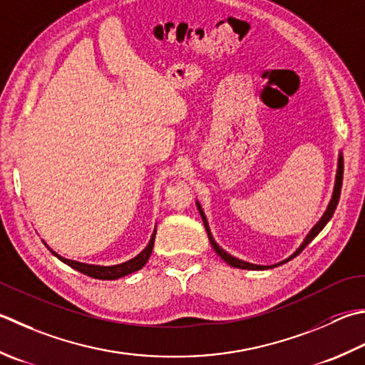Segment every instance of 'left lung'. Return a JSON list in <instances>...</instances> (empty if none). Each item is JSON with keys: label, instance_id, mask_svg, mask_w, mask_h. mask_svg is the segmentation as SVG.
<instances>
[{"label": "left lung", "instance_id": "8db88e82", "mask_svg": "<svg viewBox=\"0 0 365 365\" xmlns=\"http://www.w3.org/2000/svg\"><path fill=\"white\" fill-rule=\"evenodd\" d=\"M341 180H344V156H341V152H340V153H339V161H337V173H335V183H334L332 197H331L329 204H327V209H326V212L323 213V217H321V218L318 220V223L312 227L309 234L305 235L304 242H302L301 245H299V248L296 250L294 253H292L291 256H288L287 259H283V261L277 262V264H272V266H262V264H253V262L242 261V259H239V258H235V256L230 255L227 252H225V250L221 248V247L217 244L215 239H213V235H212V232H210L209 221H207V218H205V213H204V210H202L201 204H199V201H196V205H197V210H199V213H201V217H202L204 226H205V231H207V234H209L210 245L213 247V250H215V253L220 256L221 259H223L226 264H230L231 267H235V269H245V270H266V269H274V267H277V266H282V264L291 261L292 258H296V256H297L299 253H301L302 250H304L307 245H309L310 242H312L313 239H315L317 235L321 232V230H323V227L327 225V221H329V220L332 218L334 212H335V207H337V204H339L340 191H341Z\"/></svg>", "mask_w": 365, "mask_h": 365}]
</instances>
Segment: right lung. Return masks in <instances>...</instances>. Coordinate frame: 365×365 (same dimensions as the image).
<instances>
[{"label": "right lung", "mask_w": 365, "mask_h": 365, "mask_svg": "<svg viewBox=\"0 0 365 365\" xmlns=\"http://www.w3.org/2000/svg\"><path fill=\"white\" fill-rule=\"evenodd\" d=\"M155 234H156V227L153 230V234H152V237H150L147 247L142 250L139 255H135L134 258L128 259L125 262L115 264V266H96V264H85V262H78V261H73V259H66V258H63V256H60L58 253H55L52 248H48V247L47 248L61 262L68 264L69 267H73L74 270H77V272L85 274V275L93 277V278H98V280H117V278L130 275V274L135 272V270H139L145 266L148 258H150V255H152L153 244H155Z\"/></svg>", "instance_id": "obj_1"}]
</instances>
